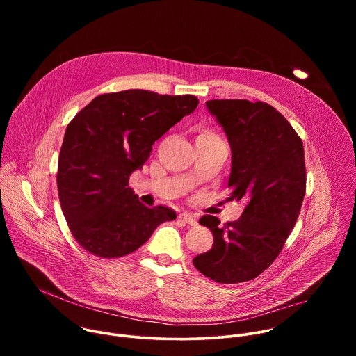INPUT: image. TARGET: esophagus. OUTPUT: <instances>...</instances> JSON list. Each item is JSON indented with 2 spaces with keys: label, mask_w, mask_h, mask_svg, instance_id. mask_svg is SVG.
<instances>
[{
  "label": "esophagus",
  "mask_w": 356,
  "mask_h": 356,
  "mask_svg": "<svg viewBox=\"0 0 356 356\" xmlns=\"http://www.w3.org/2000/svg\"><path fill=\"white\" fill-rule=\"evenodd\" d=\"M179 220L188 224V225H197V218L193 216V214H188V213H183L179 216Z\"/></svg>",
  "instance_id": "1"
}]
</instances>
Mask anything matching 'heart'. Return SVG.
<instances>
[{"label": "heart", "mask_w": 356, "mask_h": 356, "mask_svg": "<svg viewBox=\"0 0 356 356\" xmlns=\"http://www.w3.org/2000/svg\"><path fill=\"white\" fill-rule=\"evenodd\" d=\"M200 136H217V135L214 132H211V131H204Z\"/></svg>", "instance_id": "obj_1"}]
</instances>
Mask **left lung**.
Wrapping results in <instances>:
<instances>
[{"instance_id":"left-lung-1","label":"left lung","mask_w":356,"mask_h":356,"mask_svg":"<svg viewBox=\"0 0 356 356\" xmlns=\"http://www.w3.org/2000/svg\"><path fill=\"white\" fill-rule=\"evenodd\" d=\"M206 106L232 150L228 200L245 198L248 204L236 221L224 225L217 217H201L214 243L193 264L218 283L248 282L273 264L298 218L307 180L302 142L262 101L210 99Z\"/></svg>"}]
</instances>
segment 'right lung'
Masks as SVG:
<instances>
[{
  "label": "right lung",
  "mask_w": 356,
  "mask_h": 356,
  "mask_svg": "<svg viewBox=\"0 0 356 356\" xmlns=\"http://www.w3.org/2000/svg\"><path fill=\"white\" fill-rule=\"evenodd\" d=\"M198 106V98L125 90L97 95L69 122L58 162V191L69 229L98 258L142 246L176 213L149 209L129 187L152 145Z\"/></svg>",
  "instance_id": "right-lung-1"
}]
</instances>
